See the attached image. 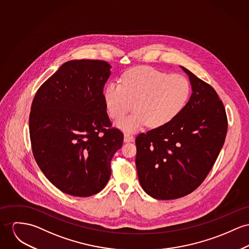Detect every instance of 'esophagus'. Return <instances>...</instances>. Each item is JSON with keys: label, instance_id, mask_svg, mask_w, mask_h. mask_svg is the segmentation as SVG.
Returning <instances> with one entry per match:
<instances>
[{"label": "esophagus", "instance_id": "obj_1", "mask_svg": "<svg viewBox=\"0 0 249 249\" xmlns=\"http://www.w3.org/2000/svg\"><path fill=\"white\" fill-rule=\"evenodd\" d=\"M134 136L132 134H124V142L128 143V142H133L134 141Z\"/></svg>", "mask_w": 249, "mask_h": 249}]
</instances>
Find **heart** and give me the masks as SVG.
<instances>
[{
    "label": "heart",
    "mask_w": 249,
    "mask_h": 249,
    "mask_svg": "<svg viewBox=\"0 0 249 249\" xmlns=\"http://www.w3.org/2000/svg\"><path fill=\"white\" fill-rule=\"evenodd\" d=\"M120 83L111 82L106 86L104 102L115 120L123 118L134 107V115L116 124L127 133H134L147 124L151 128L169 124L182 112L191 94L187 77L148 66L128 70Z\"/></svg>",
    "instance_id": "heart-1"
}]
</instances>
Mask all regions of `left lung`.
Returning a JSON list of instances; mask_svg holds the SVG:
<instances>
[{"mask_svg": "<svg viewBox=\"0 0 249 249\" xmlns=\"http://www.w3.org/2000/svg\"><path fill=\"white\" fill-rule=\"evenodd\" d=\"M192 95L169 124L135 138L140 185L154 199L181 198L196 190L211 172L225 143L228 119L215 90L183 66Z\"/></svg>", "mask_w": 249, "mask_h": 249, "instance_id": "8db88e82", "label": "left lung"}]
</instances>
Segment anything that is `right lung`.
<instances>
[{"instance_id":"add662e5","label":"right lung","mask_w":249,"mask_h":249,"mask_svg":"<svg viewBox=\"0 0 249 249\" xmlns=\"http://www.w3.org/2000/svg\"><path fill=\"white\" fill-rule=\"evenodd\" d=\"M112 66L103 60L63 63L38 90L29 133L39 169L59 191L88 197L104 189L110 162L123 143L111 127L103 88Z\"/></svg>"}]
</instances>
